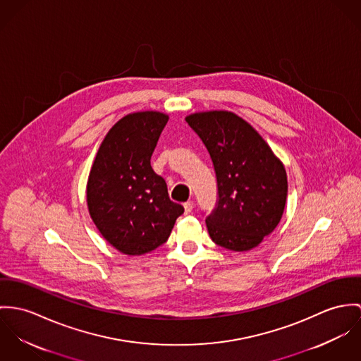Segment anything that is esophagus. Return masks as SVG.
<instances>
[{"label": "esophagus", "mask_w": 361, "mask_h": 361, "mask_svg": "<svg viewBox=\"0 0 361 361\" xmlns=\"http://www.w3.org/2000/svg\"><path fill=\"white\" fill-rule=\"evenodd\" d=\"M192 209H194V202L190 200V202H185V203H184V213H185V214H190V213L192 212Z\"/></svg>", "instance_id": "esophagus-1"}]
</instances>
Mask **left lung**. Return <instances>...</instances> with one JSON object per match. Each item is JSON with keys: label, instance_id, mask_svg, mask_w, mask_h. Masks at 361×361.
<instances>
[{"label": "left lung", "instance_id": "8db88e82", "mask_svg": "<svg viewBox=\"0 0 361 361\" xmlns=\"http://www.w3.org/2000/svg\"><path fill=\"white\" fill-rule=\"evenodd\" d=\"M207 148L217 177V207L206 219L214 243L246 252L280 223L288 195L283 163L238 115L207 111L185 118Z\"/></svg>", "mask_w": 361, "mask_h": 361}]
</instances>
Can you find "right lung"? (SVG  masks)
I'll return each mask as SVG.
<instances>
[{"label": "right lung", "instance_id": "right-lung-1", "mask_svg": "<svg viewBox=\"0 0 361 361\" xmlns=\"http://www.w3.org/2000/svg\"><path fill=\"white\" fill-rule=\"evenodd\" d=\"M167 121L169 115L158 111L121 118L101 142L88 174V213L101 235L128 256L161 246L184 213L151 166Z\"/></svg>", "mask_w": 361, "mask_h": 361}]
</instances>
